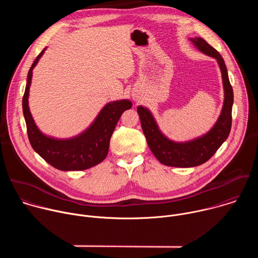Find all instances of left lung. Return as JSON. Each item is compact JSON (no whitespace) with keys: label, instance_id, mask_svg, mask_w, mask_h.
Masks as SVG:
<instances>
[{"label":"left lung","instance_id":"left-lung-1","mask_svg":"<svg viewBox=\"0 0 258 258\" xmlns=\"http://www.w3.org/2000/svg\"><path fill=\"white\" fill-rule=\"evenodd\" d=\"M192 43L204 54L215 58L222 71L225 101L222 113L214 126L204 136L186 143H175L165 138L159 131L152 114L147 108H137L143 133L154 156L164 165L174 167H193L209 160L227 140L232 126L233 88L230 84L225 61L213 47L204 39H191Z\"/></svg>","mask_w":258,"mask_h":258}]
</instances>
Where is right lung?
<instances>
[{"mask_svg": "<svg viewBox=\"0 0 258 258\" xmlns=\"http://www.w3.org/2000/svg\"><path fill=\"white\" fill-rule=\"evenodd\" d=\"M43 50L33 61L28 73L27 83L22 99L23 115L29 143L33 150L57 169L85 170L102 162L109 149L110 138L121 116L132 102L120 100L108 103L99 113L93 124L82 135L69 140H56L43 135L36 127L28 108V92L31 83L32 69L44 54Z\"/></svg>", "mask_w": 258, "mask_h": 258, "instance_id": "obj_1", "label": "right lung"}]
</instances>
